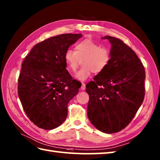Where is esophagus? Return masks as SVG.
Here are the masks:
<instances>
[{
	"mask_svg": "<svg viewBox=\"0 0 160 160\" xmlns=\"http://www.w3.org/2000/svg\"><path fill=\"white\" fill-rule=\"evenodd\" d=\"M86 89V87H85V84L84 83H82V86H81V90H85Z\"/></svg>",
	"mask_w": 160,
	"mask_h": 160,
	"instance_id": "34e87169",
	"label": "esophagus"
}]
</instances>
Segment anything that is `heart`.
I'll return each mask as SVG.
<instances>
[{
	"label": "heart",
	"mask_w": 160,
	"mask_h": 160,
	"mask_svg": "<svg viewBox=\"0 0 160 160\" xmlns=\"http://www.w3.org/2000/svg\"><path fill=\"white\" fill-rule=\"evenodd\" d=\"M67 69L76 72L80 62L83 67L76 74V78L85 81L91 73H100L106 69L111 60V53L106 47H101L90 39H85L76 45V51L67 49L64 54Z\"/></svg>",
	"instance_id": "heart-1"
}]
</instances>
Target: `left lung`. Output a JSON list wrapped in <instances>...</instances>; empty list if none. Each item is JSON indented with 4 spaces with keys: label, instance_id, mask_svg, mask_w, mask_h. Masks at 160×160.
<instances>
[{
    "label": "left lung",
    "instance_id": "1",
    "mask_svg": "<svg viewBox=\"0 0 160 160\" xmlns=\"http://www.w3.org/2000/svg\"><path fill=\"white\" fill-rule=\"evenodd\" d=\"M102 38L111 44V60L86 85L87 115L98 130L114 133L130 123L143 102L146 75L136 53L124 42L110 36Z\"/></svg>",
    "mask_w": 160,
    "mask_h": 160
}]
</instances>
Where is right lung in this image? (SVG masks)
<instances>
[{"label": "right lung", "mask_w": 160, "mask_h": 160, "mask_svg": "<svg viewBox=\"0 0 160 160\" xmlns=\"http://www.w3.org/2000/svg\"><path fill=\"white\" fill-rule=\"evenodd\" d=\"M82 36L64 33L46 39L36 44L23 61L18 96L26 115L39 128L52 130L66 120L68 103L81 83L67 71L64 54Z\"/></svg>", "instance_id": "right-lung-1"}]
</instances>
